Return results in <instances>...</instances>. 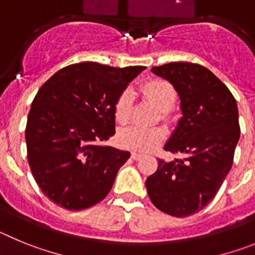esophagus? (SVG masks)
<instances>
[{"mask_svg":"<svg viewBox=\"0 0 255 255\" xmlns=\"http://www.w3.org/2000/svg\"><path fill=\"white\" fill-rule=\"evenodd\" d=\"M131 158L134 159V161H138V159L141 158V154H139V153L132 152V153H131Z\"/></svg>","mask_w":255,"mask_h":255,"instance_id":"esophagus-1","label":"esophagus"}]
</instances>
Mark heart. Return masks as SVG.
Masks as SVG:
<instances>
[{"label":"heart","instance_id":"1","mask_svg":"<svg viewBox=\"0 0 255 255\" xmlns=\"http://www.w3.org/2000/svg\"><path fill=\"white\" fill-rule=\"evenodd\" d=\"M141 91L148 96L162 111V116L170 111L176 102V92L172 85L162 79H152L141 85ZM132 107V93L130 89H124L115 101L114 112L119 123H126L130 119ZM164 132L161 128H144L130 125L123 128L117 134V141L123 148L145 153L152 150L163 140Z\"/></svg>","mask_w":255,"mask_h":255}]
</instances>
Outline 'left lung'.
<instances>
[{
    "label": "left lung",
    "mask_w": 255,
    "mask_h": 255,
    "mask_svg": "<svg viewBox=\"0 0 255 255\" xmlns=\"http://www.w3.org/2000/svg\"><path fill=\"white\" fill-rule=\"evenodd\" d=\"M152 73L179 94L182 116L164 150L184 158L158 159L145 186L159 211L188 217L215 198L231 170L240 138L238 105L229 88L202 65L170 62L152 67Z\"/></svg>",
    "instance_id": "8db88e82"
}]
</instances>
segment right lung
<instances>
[{
    "mask_svg": "<svg viewBox=\"0 0 255 255\" xmlns=\"http://www.w3.org/2000/svg\"><path fill=\"white\" fill-rule=\"evenodd\" d=\"M144 66L80 62L44 83L28 115V162L40 190L62 208L96 206L114 185L128 150L106 145L115 134L114 106Z\"/></svg>",
    "mask_w": 255,
    "mask_h": 255,
    "instance_id": "1",
    "label": "right lung"
}]
</instances>
